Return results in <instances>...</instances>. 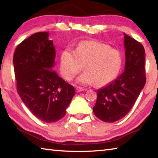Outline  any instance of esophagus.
<instances>
[{
    "instance_id": "1",
    "label": "esophagus",
    "mask_w": 158,
    "mask_h": 158,
    "mask_svg": "<svg viewBox=\"0 0 158 158\" xmlns=\"http://www.w3.org/2000/svg\"><path fill=\"white\" fill-rule=\"evenodd\" d=\"M84 89H83V88H81V87H77V88H76V91L77 92V93H79V92H81V91H83V90H84Z\"/></svg>"
}]
</instances>
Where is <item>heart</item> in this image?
<instances>
[{
  "instance_id": "b5f03b06",
  "label": "heart",
  "mask_w": 158,
  "mask_h": 158,
  "mask_svg": "<svg viewBox=\"0 0 158 158\" xmlns=\"http://www.w3.org/2000/svg\"><path fill=\"white\" fill-rule=\"evenodd\" d=\"M122 56L117 49L97 41H83L75 51L66 49L60 56V70L63 78L70 81L82 70L77 79L84 85L95 83L102 86L111 82L118 74Z\"/></svg>"
}]
</instances>
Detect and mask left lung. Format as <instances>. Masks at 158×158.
Masks as SVG:
<instances>
[{
    "instance_id": "obj_1",
    "label": "left lung",
    "mask_w": 158,
    "mask_h": 158,
    "mask_svg": "<svg viewBox=\"0 0 158 158\" xmlns=\"http://www.w3.org/2000/svg\"><path fill=\"white\" fill-rule=\"evenodd\" d=\"M125 70L105 87L98 90L93 110L104 122L114 123L126 116L146 84L145 50L140 42L124 33Z\"/></svg>"
}]
</instances>
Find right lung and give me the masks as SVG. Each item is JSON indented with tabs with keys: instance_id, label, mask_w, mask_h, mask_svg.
Returning <instances> with one entry per match:
<instances>
[{
	"instance_id": "obj_1",
	"label": "right lung",
	"mask_w": 158,
	"mask_h": 158,
	"mask_svg": "<svg viewBox=\"0 0 158 158\" xmlns=\"http://www.w3.org/2000/svg\"><path fill=\"white\" fill-rule=\"evenodd\" d=\"M49 35L40 32L21 42L13 64L21 100L37 118L53 123L65 116L75 90L53 69L56 50Z\"/></svg>"
}]
</instances>
